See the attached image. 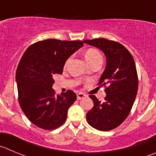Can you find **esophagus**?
I'll return each instance as SVG.
<instances>
[{
    "label": "esophagus",
    "mask_w": 156,
    "mask_h": 156,
    "mask_svg": "<svg viewBox=\"0 0 156 156\" xmlns=\"http://www.w3.org/2000/svg\"><path fill=\"white\" fill-rule=\"evenodd\" d=\"M86 95L84 94V93H81V92H80V93H78V94H77V99L78 100H80V99H82V98H85Z\"/></svg>",
    "instance_id": "obj_1"
}]
</instances>
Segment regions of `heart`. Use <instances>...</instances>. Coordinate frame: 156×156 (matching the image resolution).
Wrapping results in <instances>:
<instances>
[{
  "instance_id": "heart-1",
  "label": "heart",
  "mask_w": 156,
  "mask_h": 156,
  "mask_svg": "<svg viewBox=\"0 0 156 156\" xmlns=\"http://www.w3.org/2000/svg\"><path fill=\"white\" fill-rule=\"evenodd\" d=\"M85 58L86 60L87 61V62L90 65L93 64V63L97 62H102L103 58L101 54L100 53V52L98 50L95 49H87V52L85 53ZM70 58L66 61V65L68 64V62H69Z\"/></svg>"
}]
</instances>
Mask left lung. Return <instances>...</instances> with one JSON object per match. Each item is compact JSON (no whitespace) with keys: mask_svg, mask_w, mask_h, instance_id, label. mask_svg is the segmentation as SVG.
Masks as SVG:
<instances>
[{"mask_svg":"<svg viewBox=\"0 0 156 156\" xmlns=\"http://www.w3.org/2000/svg\"><path fill=\"white\" fill-rule=\"evenodd\" d=\"M103 51L107 66L98 84L105 87L103 102L90 95L94 107L86 115L92 127L109 131L120 126L132 109L138 90V75L135 62L128 49L120 43L104 38L84 40Z\"/></svg>","mask_w":156,"mask_h":156,"instance_id":"8db88e82","label":"left lung"}]
</instances>
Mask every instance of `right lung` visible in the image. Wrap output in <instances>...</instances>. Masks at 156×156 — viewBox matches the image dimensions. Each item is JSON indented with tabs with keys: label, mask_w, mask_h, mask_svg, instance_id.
Masks as SVG:
<instances>
[{
	"label": "right lung",
	"mask_w": 156,
	"mask_h": 156,
	"mask_svg": "<svg viewBox=\"0 0 156 156\" xmlns=\"http://www.w3.org/2000/svg\"><path fill=\"white\" fill-rule=\"evenodd\" d=\"M83 46L81 40L49 39L32 44L23 55L16 72L18 101L24 114L38 127L52 130L66 122L76 94L68 90L55 94L53 76L62 74L66 60Z\"/></svg>",
	"instance_id": "obj_1"
}]
</instances>
